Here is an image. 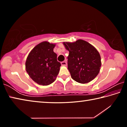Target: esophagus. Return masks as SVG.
Listing matches in <instances>:
<instances>
[{
    "instance_id": "1",
    "label": "esophagus",
    "mask_w": 127,
    "mask_h": 127,
    "mask_svg": "<svg viewBox=\"0 0 127 127\" xmlns=\"http://www.w3.org/2000/svg\"><path fill=\"white\" fill-rule=\"evenodd\" d=\"M61 64H62V65H63V66H66V64H67V63H66V61H63V62H62Z\"/></svg>"
}]
</instances>
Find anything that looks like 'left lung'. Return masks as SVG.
Instances as JSON below:
<instances>
[{
    "label": "left lung",
    "instance_id": "8db88e82",
    "mask_svg": "<svg viewBox=\"0 0 127 127\" xmlns=\"http://www.w3.org/2000/svg\"><path fill=\"white\" fill-rule=\"evenodd\" d=\"M69 51L68 69L72 78L80 83H87L95 78L101 65L99 53L94 46L83 40L64 42Z\"/></svg>",
    "mask_w": 127,
    "mask_h": 127
}]
</instances>
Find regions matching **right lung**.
I'll list each match as a JSON object with an SVG mask.
<instances>
[{
	"mask_svg": "<svg viewBox=\"0 0 127 127\" xmlns=\"http://www.w3.org/2000/svg\"><path fill=\"white\" fill-rule=\"evenodd\" d=\"M55 44L44 41L37 45L29 53L26 61V70L29 76L38 85L52 83L59 73L61 64L53 49Z\"/></svg>",
	"mask_w": 127,
	"mask_h": 127,
	"instance_id": "obj_1",
	"label": "right lung"
}]
</instances>
